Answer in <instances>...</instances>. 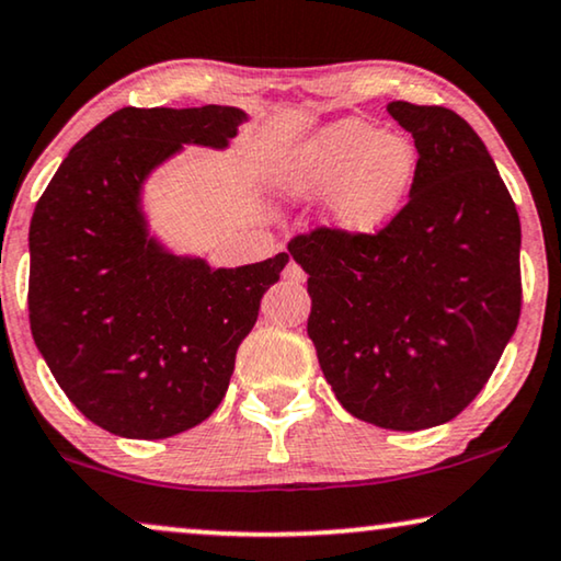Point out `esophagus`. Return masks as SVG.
<instances>
[{"label": "esophagus", "instance_id": "34e87169", "mask_svg": "<svg viewBox=\"0 0 561 561\" xmlns=\"http://www.w3.org/2000/svg\"><path fill=\"white\" fill-rule=\"evenodd\" d=\"M283 278H286L288 283H304L306 280V271L298 263H294V260H290V263L286 265V271H283Z\"/></svg>", "mask_w": 561, "mask_h": 561}]
</instances>
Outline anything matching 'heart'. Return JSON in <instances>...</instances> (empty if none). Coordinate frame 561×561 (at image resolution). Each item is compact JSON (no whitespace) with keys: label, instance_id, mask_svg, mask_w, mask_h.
Returning a JSON list of instances; mask_svg holds the SVG:
<instances>
[{"label":"heart","instance_id":"heart-1","mask_svg":"<svg viewBox=\"0 0 561 561\" xmlns=\"http://www.w3.org/2000/svg\"><path fill=\"white\" fill-rule=\"evenodd\" d=\"M409 137L347 117L321 127L290 152L286 186L298 198H329V225L347 237L380 232L401 211L416 179Z\"/></svg>","mask_w":561,"mask_h":561}]
</instances>
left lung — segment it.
<instances>
[{
    "label": "left lung",
    "instance_id": "obj_1",
    "mask_svg": "<svg viewBox=\"0 0 561 561\" xmlns=\"http://www.w3.org/2000/svg\"><path fill=\"white\" fill-rule=\"evenodd\" d=\"M419 168L380 232L296 234L309 336L336 401L367 424L419 432L485 388L520 317V221L478 133L447 106L390 102Z\"/></svg>",
    "mask_w": 561,
    "mask_h": 561
}]
</instances>
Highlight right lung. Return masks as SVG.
Returning <instances> with one entry per match:
<instances>
[{
	"mask_svg": "<svg viewBox=\"0 0 561 561\" xmlns=\"http://www.w3.org/2000/svg\"><path fill=\"white\" fill-rule=\"evenodd\" d=\"M234 106H125L83 135L30 221V329L76 409L127 439L209 419L260 298L288 263L209 267L148 237L140 188L181 145L227 148Z\"/></svg>",
	"mask_w": 561,
	"mask_h": 561,
	"instance_id": "obj_1",
	"label": "right lung"
}]
</instances>
